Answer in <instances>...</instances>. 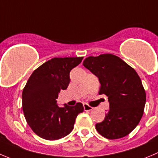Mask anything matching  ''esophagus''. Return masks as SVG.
Masks as SVG:
<instances>
[{"label":"esophagus","instance_id":"obj_1","mask_svg":"<svg viewBox=\"0 0 158 158\" xmlns=\"http://www.w3.org/2000/svg\"><path fill=\"white\" fill-rule=\"evenodd\" d=\"M83 108H84V110H86V111H89V110H92L93 109H94L92 107H91V106L88 105L87 104H83Z\"/></svg>","mask_w":158,"mask_h":158}]
</instances>
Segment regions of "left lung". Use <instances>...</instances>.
I'll list each match as a JSON object with an SVG mask.
<instances>
[{"instance_id": "left-lung-1", "label": "left lung", "mask_w": 158, "mask_h": 158, "mask_svg": "<svg viewBox=\"0 0 158 158\" xmlns=\"http://www.w3.org/2000/svg\"><path fill=\"white\" fill-rule=\"evenodd\" d=\"M82 64L98 77L99 94H105L110 104L104 120L96 124L97 131L109 139L129 135L140 122L146 103L145 89L137 72L110 54L89 56Z\"/></svg>"}]
</instances>
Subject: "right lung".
<instances>
[{"instance_id":"right-lung-1","label":"right lung","mask_w":158,"mask_h":158,"mask_svg":"<svg viewBox=\"0 0 158 158\" xmlns=\"http://www.w3.org/2000/svg\"><path fill=\"white\" fill-rule=\"evenodd\" d=\"M83 57H54L32 72L23 91V110L29 127L37 135L55 140L69 135L83 106H57L58 93L66 89L69 73L79 64Z\"/></svg>"}]
</instances>
